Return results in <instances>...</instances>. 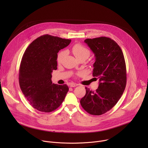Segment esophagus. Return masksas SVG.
<instances>
[{"label":"esophagus","instance_id":"obj_1","mask_svg":"<svg viewBox=\"0 0 148 148\" xmlns=\"http://www.w3.org/2000/svg\"><path fill=\"white\" fill-rule=\"evenodd\" d=\"M77 86H78V84H76V83H71L70 84V87H76Z\"/></svg>","mask_w":148,"mask_h":148}]
</instances>
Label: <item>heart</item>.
<instances>
[{
  "label": "heart",
  "instance_id": "1",
  "mask_svg": "<svg viewBox=\"0 0 148 148\" xmlns=\"http://www.w3.org/2000/svg\"><path fill=\"white\" fill-rule=\"evenodd\" d=\"M72 52L78 60L81 59H84L86 60L90 57L91 54L90 50L81 45H74L72 48ZM66 54V52L65 51H61L58 53L57 58L58 64L61 63Z\"/></svg>",
  "mask_w": 148,
  "mask_h": 148
}]
</instances>
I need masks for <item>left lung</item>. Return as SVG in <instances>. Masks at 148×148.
<instances>
[{
  "mask_svg": "<svg viewBox=\"0 0 148 148\" xmlns=\"http://www.w3.org/2000/svg\"><path fill=\"white\" fill-rule=\"evenodd\" d=\"M84 42L95 57L92 75L99 79V86L95 91L86 87L80 103L90 114L100 115L112 109L123 94L126 84L125 61L119 45L109 37L87 38Z\"/></svg>",
  "mask_w": 148,
  "mask_h": 148,
  "instance_id": "1",
  "label": "left lung"
}]
</instances>
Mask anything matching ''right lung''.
Masks as SVG:
<instances>
[{
    "label": "right lung",
    "mask_w": 148,
    "mask_h": 148,
    "mask_svg": "<svg viewBox=\"0 0 148 148\" xmlns=\"http://www.w3.org/2000/svg\"><path fill=\"white\" fill-rule=\"evenodd\" d=\"M70 43L71 40L45 34L34 40L23 56L18 74L20 87L32 106L39 111L56 110L69 91L66 84L52 83L51 73L57 69V53Z\"/></svg>",
    "instance_id": "1"
}]
</instances>
